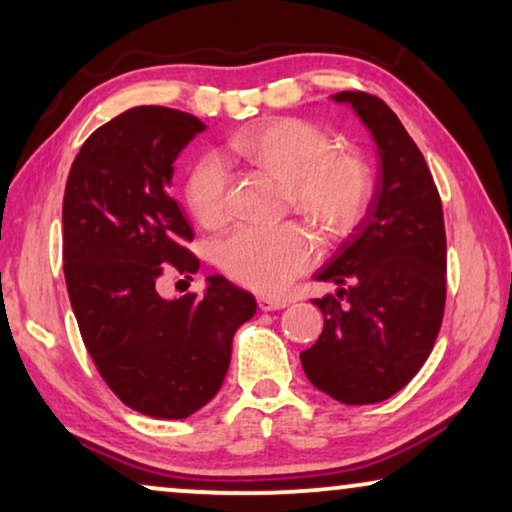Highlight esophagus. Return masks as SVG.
Returning a JSON list of instances; mask_svg holds the SVG:
<instances>
[{
    "label": "esophagus",
    "mask_w": 512,
    "mask_h": 512,
    "mask_svg": "<svg viewBox=\"0 0 512 512\" xmlns=\"http://www.w3.org/2000/svg\"><path fill=\"white\" fill-rule=\"evenodd\" d=\"M289 303L282 298H272V296H258V307H261L263 312H272V310H282Z\"/></svg>",
    "instance_id": "obj_1"
}]
</instances>
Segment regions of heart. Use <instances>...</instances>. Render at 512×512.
Returning a JSON list of instances; mask_svg holds the SVG:
<instances>
[{"instance_id": "heart-1", "label": "heart", "mask_w": 512, "mask_h": 512, "mask_svg": "<svg viewBox=\"0 0 512 512\" xmlns=\"http://www.w3.org/2000/svg\"><path fill=\"white\" fill-rule=\"evenodd\" d=\"M237 156L286 184V202L324 237H342L363 219L375 177L368 158L338 149V139L305 118H270L230 142ZM188 212L205 228L228 219V172L219 156H202L184 184ZM317 256L312 235L298 223L242 226L219 244L230 277L263 293H279Z\"/></svg>"}]
</instances>
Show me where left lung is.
<instances>
[{"label":"left lung","mask_w":512,"mask_h":512,"mask_svg":"<svg viewBox=\"0 0 512 512\" xmlns=\"http://www.w3.org/2000/svg\"><path fill=\"white\" fill-rule=\"evenodd\" d=\"M373 132L382 158L368 216L342 244L319 282L340 291L317 298L324 331L300 363L314 387L345 405L380 403L429 359L443 324L447 240L443 205L422 151L377 95L342 90Z\"/></svg>","instance_id":"left-lung-1"}]
</instances>
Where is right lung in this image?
Returning a JSON list of instances; mask_svg holds the SVG:
<instances>
[{"label":"right lung","instance_id":"right-lung-1","mask_svg":"<svg viewBox=\"0 0 512 512\" xmlns=\"http://www.w3.org/2000/svg\"><path fill=\"white\" fill-rule=\"evenodd\" d=\"M205 123L179 109L132 107L83 142L62 200V261L83 345L107 387L142 415L184 419L212 401L233 335L256 300L226 277L205 296L167 300V268L198 272L193 230L167 191L179 151Z\"/></svg>","mask_w":512,"mask_h":512}]
</instances>
